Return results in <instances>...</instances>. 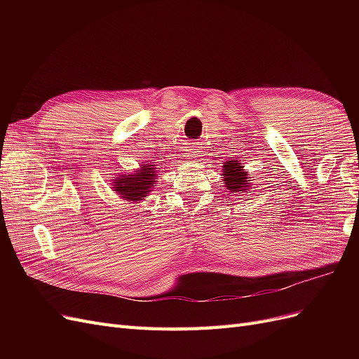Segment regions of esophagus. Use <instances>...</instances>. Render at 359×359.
<instances>
[{
  "mask_svg": "<svg viewBox=\"0 0 359 359\" xmlns=\"http://www.w3.org/2000/svg\"><path fill=\"white\" fill-rule=\"evenodd\" d=\"M190 156H191V154H190Z\"/></svg>",
  "mask_w": 359,
  "mask_h": 359,
  "instance_id": "1",
  "label": "esophagus"
}]
</instances>
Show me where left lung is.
Returning a JSON list of instances; mask_svg holds the SVG:
<instances>
[{
	"instance_id": "left-lung-1",
	"label": "left lung",
	"mask_w": 359,
	"mask_h": 359,
	"mask_svg": "<svg viewBox=\"0 0 359 359\" xmlns=\"http://www.w3.org/2000/svg\"><path fill=\"white\" fill-rule=\"evenodd\" d=\"M248 172L244 170L241 166L240 160H229L223 165V181L227 190L232 193H245L248 191L250 180H248Z\"/></svg>"
}]
</instances>
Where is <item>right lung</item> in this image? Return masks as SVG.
<instances>
[{"label": "right lung", "mask_w": 359, "mask_h": 359, "mask_svg": "<svg viewBox=\"0 0 359 359\" xmlns=\"http://www.w3.org/2000/svg\"><path fill=\"white\" fill-rule=\"evenodd\" d=\"M157 169L158 168H156V165H151V163L140 165V168L135 172H127L115 177L112 189L124 201L140 202L148 196L149 191H153L156 178L158 175Z\"/></svg>", "instance_id": "1"}]
</instances>
